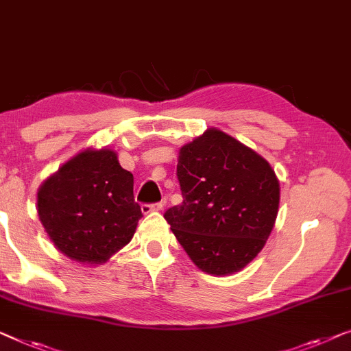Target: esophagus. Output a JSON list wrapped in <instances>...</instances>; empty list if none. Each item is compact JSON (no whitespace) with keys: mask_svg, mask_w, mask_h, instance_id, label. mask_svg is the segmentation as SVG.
<instances>
[{"mask_svg":"<svg viewBox=\"0 0 351 351\" xmlns=\"http://www.w3.org/2000/svg\"><path fill=\"white\" fill-rule=\"evenodd\" d=\"M163 209V202H155V204H142L141 206V210L142 213H150V212H158Z\"/></svg>","mask_w":351,"mask_h":351,"instance_id":"1","label":"esophagus"}]
</instances>
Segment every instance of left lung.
Masks as SVG:
<instances>
[{
	"label": "left lung",
	"mask_w": 351,
	"mask_h": 351,
	"mask_svg": "<svg viewBox=\"0 0 351 351\" xmlns=\"http://www.w3.org/2000/svg\"><path fill=\"white\" fill-rule=\"evenodd\" d=\"M184 202L166 221L202 272L228 276L263 250L276 223L280 185L271 165L250 147L217 128L179 152Z\"/></svg>",
	"instance_id": "1"
}]
</instances>
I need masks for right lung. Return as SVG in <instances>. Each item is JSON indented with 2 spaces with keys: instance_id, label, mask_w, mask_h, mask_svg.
<instances>
[{
  "instance_id": "obj_1",
  "label": "right lung",
  "mask_w": 351,
  "mask_h": 351,
  "mask_svg": "<svg viewBox=\"0 0 351 351\" xmlns=\"http://www.w3.org/2000/svg\"><path fill=\"white\" fill-rule=\"evenodd\" d=\"M134 179L110 149H87L40 185L38 215L50 241L71 260L106 263L134 236L142 217Z\"/></svg>"
}]
</instances>
